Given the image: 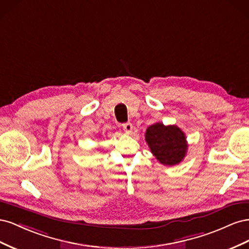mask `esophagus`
I'll return each mask as SVG.
<instances>
[{"mask_svg":"<svg viewBox=\"0 0 249 249\" xmlns=\"http://www.w3.org/2000/svg\"><path fill=\"white\" fill-rule=\"evenodd\" d=\"M123 129L124 131L126 133L131 135L133 133V124L131 123H126V124H123Z\"/></svg>","mask_w":249,"mask_h":249,"instance_id":"esophagus-1","label":"esophagus"}]
</instances>
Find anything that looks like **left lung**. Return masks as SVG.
<instances>
[{
    "instance_id": "1",
    "label": "left lung",
    "mask_w": 249,
    "mask_h": 249,
    "mask_svg": "<svg viewBox=\"0 0 249 249\" xmlns=\"http://www.w3.org/2000/svg\"><path fill=\"white\" fill-rule=\"evenodd\" d=\"M145 141L156 159L165 166H175L182 162L188 152L185 133L176 124L156 123L145 132Z\"/></svg>"
}]
</instances>
